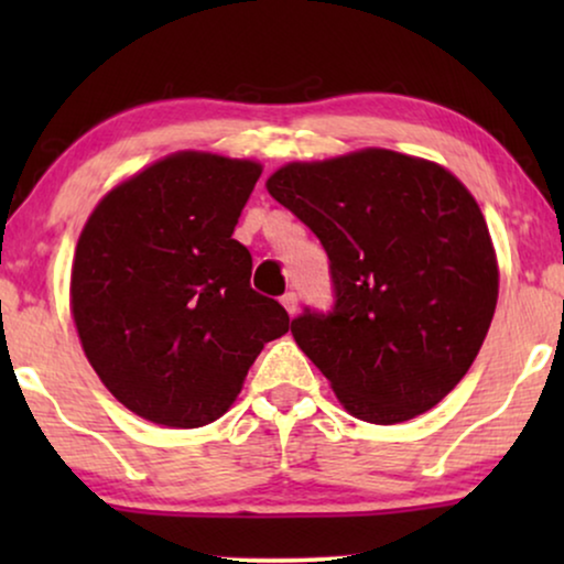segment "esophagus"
I'll return each mask as SVG.
<instances>
[{
  "instance_id": "34e87169",
  "label": "esophagus",
  "mask_w": 564,
  "mask_h": 564,
  "mask_svg": "<svg viewBox=\"0 0 564 564\" xmlns=\"http://www.w3.org/2000/svg\"><path fill=\"white\" fill-rule=\"evenodd\" d=\"M282 305H284V311H288L290 315H295L297 313V295H295V292H284Z\"/></svg>"
}]
</instances>
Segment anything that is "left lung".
<instances>
[{
	"label": "left lung",
	"mask_w": 564,
	"mask_h": 564,
	"mask_svg": "<svg viewBox=\"0 0 564 564\" xmlns=\"http://www.w3.org/2000/svg\"><path fill=\"white\" fill-rule=\"evenodd\" d=\"M267 189L328 253L334 305L305 307L292 336L346 411L388 426L449 395L498 303L496 251L465 184L367 149L282 166Z\"/></svg>",
	"instance_id": "1"
}]
</instances>
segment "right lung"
<instances>
[{"label":"right lung","mask_w":564,"mask_h":564,"mask_svg":"<svg viewBox=\"0 0 564 564\" xmlns=\"http://www.w3.org/2000/svg\"><path fill=\"white\" fill-rule=\"evenodd\" d=\"M261 166L184 151L115 187L89 215L72 269L84 354L128 411L197 429L228 411L290 315L251 288L234 238Z\"/></svg>","instance_id":"add662e5"}]
</instances>
